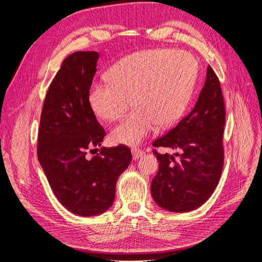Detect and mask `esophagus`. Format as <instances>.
I'll use <instances>...</instances> for the list:
<instances>
[{"label":"esophagus","instance_id":"obj_1","mask_svg":"<svg viewBox=\"0 0 262 262\" xmlns=\"http://www.w3.org/2000/svg\"><path fill=\"white\" fill-rule=\"evenodd\" d=\"M131 152H132V156H133V160H134V161L139 160L140 157H142V156L144 155V150H142V149H140V148H138V147H133V148L131 149Z\"/></svg>","mask_w":262,"mask_h":262}]
</instances>
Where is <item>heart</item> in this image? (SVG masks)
<instances>
[{
    "mask_svg": "<svg viewBox=\"0 0 262 262\" xmlns=\"http://www.w3.org/2000/svg\"><path fill=\"white\" fill-rule=\"evenodd\" d=\"M198 78L195 59L186 51L150 49L118 61L92 83L89 104L98 118L115 121L136 108L110 133L117 144L137 145L157 125L167 128L185 114Z\"/></svg>",
    "mask_w": 262,
    "mask_h": 262,
    "instance_id": "heart-1",
    "label": "heart"
}]
</instances>
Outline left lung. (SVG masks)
<instances>
[{
  "instance_id": "left-lung-1",
  "label": "left lung",
  "mask_w": 262,
  "mask_h": 262,
  "mask_svg": "<svg viewBox=\"0 0 262 262\" xmlns=\"http://www.w3.org/2000/svg\"><path fill=\"white\" fill-rule=\"evenodd\" d=\"M225 106L220 81L209 66L204 86L192 112L164 137L155 147L177 149L160 154L158 171L150 192L158 207L171 212H189L207 201L216 188L223 169Z\"/></svg>"
}]
</instances>
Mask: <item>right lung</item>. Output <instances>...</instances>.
<instances>
[{
    "label": "right lung",
    "instance_id": "right-lung-1",
    "mask_svg": "<svg viewBox=\"0 0 262 262\" xmlns=\"http://www.w3.org/2000/svg\"><path fill=\"white\" fill-rule=\"evenodd\" d=\"M99 53L76 51L62 62L46 95L38 132V161L60 203L76 215L112 207L119 176L132 161L128 146L101 147L105 130L89 104Z\"/></svg>",
    "mask_w": 262,
    "mask_h": 262
}]
</instances>
